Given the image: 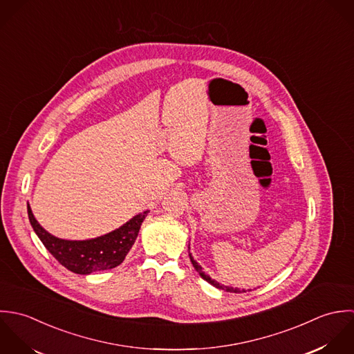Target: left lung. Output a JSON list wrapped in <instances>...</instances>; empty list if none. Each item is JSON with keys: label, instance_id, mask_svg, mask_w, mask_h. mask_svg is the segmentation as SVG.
I'll use <instances>...</instances> for the list:
<instances>
[{"label": "left lung", "instance_id": "obj_1", "mask_svg": "<svg viewBox=\"0 0 354 354\" xmlns=\"http://www.w3.org/2000/svg\"><path fill=\"white\" fill-rule=\"evenodd\" d=\"M189 256H190V261H192L193 267L196 268V271L200 274V277H201L204 281L211 283L212 286L217 287V288H221V290H225V291H230V292H245V290H243V291H241L239 288H234V287H228V286H224V284H218L216 281H213V279H211L208 275H205V272H203V268H201V267L194 261V259H193V256H192L190 253H189Z\"/></svg>", "mask_w": 354, "mask_h": 354}]
</instances>
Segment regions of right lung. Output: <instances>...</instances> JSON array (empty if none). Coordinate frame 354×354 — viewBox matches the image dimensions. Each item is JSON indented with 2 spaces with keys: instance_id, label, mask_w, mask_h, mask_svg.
Wrapping results in <instances>:
<instances>
[{
  "instance_id": "right-lung-1",
  "label": "right lung",
  "mask_w": 354,
  "mask_h": 354,
  "mask_svg": "<svg viewBox=\"0 0 354 354\" xmlns=\"http://www.w3.org/2000/svg\"><path fill=\"white\" fill-rule=\"evenodd\" d=\"M30 223L50 254L67 270L75 274L88 275L91 272L112 270L123 263L133 248L142 221L149 211L134 216L120 228L95 239L66 241L50 235L35 220L30 205H27Z\"/></svg>"
}]
</instances>
